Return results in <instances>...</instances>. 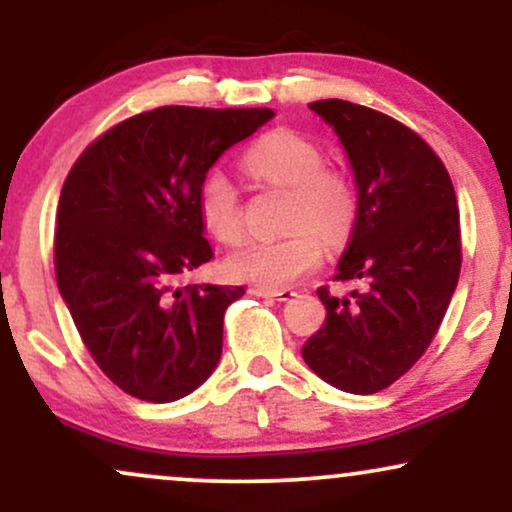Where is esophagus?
Returning <instances> with one entry per match:
<instances>
[{
    "label": "esophagus",
    "instance_id": "34e87169",
    "mask_svg": "<svg viewBox=\"0 0 512 512\" xmlns=\"http://www.w3.org/2000/svg\"><path fill=\"white\" fill-rule=\"evenodd\" d=\"M252 296H264V298H276V301H291L293 296H296V291L293 289H264V286H255V289H250Z\"/></svg>",
    "mask_w": 512,
    "mask_h": 512
}]
</instances>
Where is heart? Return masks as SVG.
<instances>
[{"instance_id": "obj_1", "label": "heart", "mask_w": 512, "mask_h": 512, "mask_svg": "<svg viewBox=\"0 0 512 512\" xmlns=\"http://www.w3.org/2000/svg\"><path fill=\"white\" fill-rule=\"evenodd\" d=\"M250 178L289 190L279 240H250L226 260V274L236 281L276 289L320 267L327 245H339L354 228L358 195L344 170L327 166L320 144L293 129H272L243 154ZM197 214L204 231L223 245L240 243L245 233L240 195L223 170L204 173L197 187Z\"/></svg>"}]
</instances>
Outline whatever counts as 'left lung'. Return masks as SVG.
I'll return each instance as SVG.
<instances>
[{
	"instance_id": "1",
	"label": "left lung",
	"mask_w": 512,
	"mask_h": 512,
	"mask_svg": "<svg viewBox=\"0 0 512 512\" xmlns=\"http://www.w3.org/2000/svg\"><path fill=\"white\" fill-rule=\"evenodd\" d=\"M342 139L358 187L354 233L334 281L317 289L325 327L303 358L325 383L354 395L385 390L426 354L462 267L460 209L436 151L395 117L339 98L310 103Z\"/></svg>"
}]
</instances>
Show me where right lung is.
Listing matches in <instances>:
<instances>
[{
	"instance_id": "1",
	"label": "right lung",
	"mask_w": 512,
	"mask_h": 512,
	"mask_svg": "<svg viewBox=\"0 0 512 512\" xmlns=\"http://www.w3.org/2000/svg\"><path fill=\"white\" fill-rule=\"evenodd\" d=\"M272 115L163 105L117 122L69 170L57 204V286L88 354L127 395L175 402L219 363L223 313L245 289L178 286L214 257L197 187Z\"/></svg>"
}]
</instances>
